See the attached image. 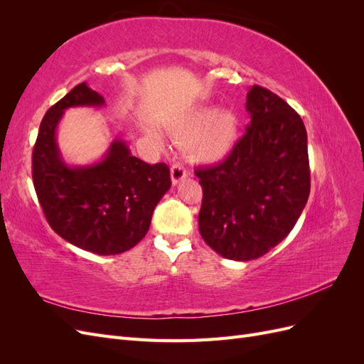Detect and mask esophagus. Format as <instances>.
Returning <instances> with one entry per match:
<instances>
[{
  "instance_id": "obj_1",
  "label": "esophagus",
  "mask_w": 364,
  "mask_h": 364,
  "mask_svg": "<svg viewBox=\"0 0 364 364\" xmlns=\"http://www.w3.org/2000/svg\"><path fill=\"white\" fill-rule=\"evenodd\" d=\"M186 176H188V173H186L185 167L182 164H174L171 167V183L173 185H178L181 183Z\"/></svg>"
}]
</instances>
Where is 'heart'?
<instances>
[{"instance_id": "heart-1", "label": "heart", "mask_w": 364, "mask_h": 364, "mask_svg": "<svg viewBox=\"0 0 364 364\" xmlns=\"http://www.w3.org/2000/svg\"><path fill=\"white\" fill-rule=\"evenodd\" d=\"M159 141L158 135H151ZM182 142H191V155L203 164H220L234 151L238 141V118L232 111L203 107L179 127Z\"/></svg>"}]
</instances>
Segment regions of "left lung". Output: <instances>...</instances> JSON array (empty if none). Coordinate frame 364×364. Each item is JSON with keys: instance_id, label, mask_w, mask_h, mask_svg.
<instances>
[{"instance_id": "left-lung-1", "label": "left lung", "mask_w": 364, "mask_h": 364, "mask_svg": "<svg viewBox=\"0 0 364 364\" xmlns=\"http://www.w3.org/2000/svg\"><path fill=\"white\" fill-rule=\"evenodd\" d=\"M250 123L230 156L194 173L203 188L199 230L220 257L250 261L290 234L310 196L306 130L281 97L252 86Z\"/></svg>"}]
</instances>
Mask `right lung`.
<instances>
[{
  "label": "right lung",
  "instance_id": "1",
  "mask_svg": "<svg viewBox=\"0 0 364 364\" xmlns=\"http://www.w3.org/2000/svg\"><path fill=\"white\" fill-rule=\"evenodd\" d=\"M105 105L83 82L48 109L33 149V185L54 232L97 255H117L146 237L171 181L167 165L138 159L118 136L92 164L71 165L63 159L56 135L65 111Z\"/></svg>",
  "mask_w": 364,
  "mask_h": 364
}]
</instances>
